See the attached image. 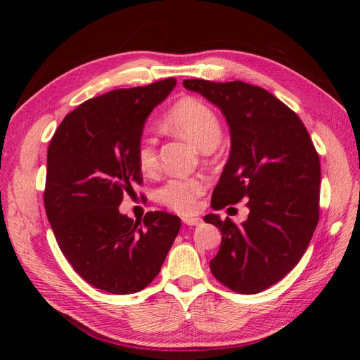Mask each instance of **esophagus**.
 Segmentation results:
<instances>
[{
	"mask_svg": "<svg viewBox=\"0 0 360 360\" xmlns=\"http://www.w3.org/2000/svg\"><path fill=\"white\" fill-rule=\"evenodd\" d=\"M183 222L186 224V225H200V224H201V219H200V217L186 216V217H183Z\"/></svg>",
	"mask_w": 360,
	"mask_h": 360,
	"instance_id": "obj_1",
	"label": "esophagus"
}]
</instances>
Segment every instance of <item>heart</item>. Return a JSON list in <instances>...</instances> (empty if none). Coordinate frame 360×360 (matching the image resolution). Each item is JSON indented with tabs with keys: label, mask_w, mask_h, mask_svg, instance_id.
Listing matches in <instances>:
<instances>
[{
	"label": "heart",
	"mask_w": 360,
	"mask_h": 360,
	"mask_svg": "<svg viewBox=\"0 0 360 360\" xmlns=\"http://www.w3.org/2000/svg\"><path fill=\"white\" fill-rule=\"evenodd\" d=\"M167 124L176 132L189 138L200 150L210 151L219 144L222 136L221 122L209 105L184 97L169 108L165 114ZM158 141L155 135L144 134L136 146L138 167L144 174H155L159 167ZM205 189V181L200 177L169 179L158 192V200L168 209L188 214L197 210L198 198Z\"/></svg>",
	"instance_id": "1"
}]
</instances>
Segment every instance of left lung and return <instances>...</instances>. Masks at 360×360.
Segmentation results:
<instances>
[{
    "label": "left lung",
    "mask_w": 360,
    "mask_h": 360,
    "mask_svg": "<svg viewBox=\"0 0 360 360\" xmlns=\"http://www.w3.org/2000/svg\"><path fill=\"white\" fill-rule=\"evenodd\" d=\"M224 114L231 151L212 195V207L248 198L242 225L205 214L222 233L213 276L240 294L275 285L307 250L319 224L320 158L297 114L264 89L242 81H183Z\"/></svg>",
    "instance_id": "obj_1"
}]
</instances>
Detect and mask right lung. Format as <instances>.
Wrapping results in <instances>:
<instances>
[{
    "instance_id": "1",
    "label": "right lung",
    "mask_w": 360,
    "mask_h": 360,
    "mask_svg": "<svg viewBox=\"0 0 360 360\" xmlns=\"http://www.w3.org/2000/svg\"><path fill=\"white\" fill-rule=\"evenodd\" d=\"M176 84L168 78L94 97L64 117L51 139L48 221L76 274L111 294L146 288L180 231V217L167 212L135 222L118 210L143 181L136 146L147 118Z\"/></svg>"
}]
</instances>
